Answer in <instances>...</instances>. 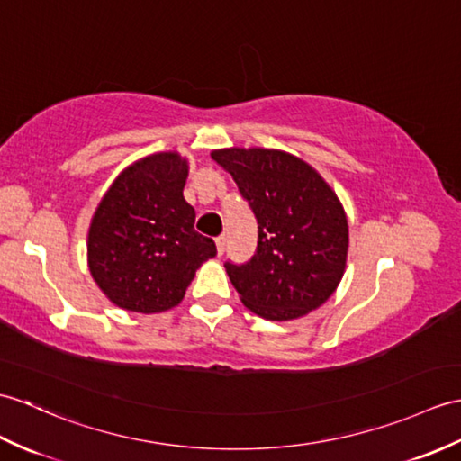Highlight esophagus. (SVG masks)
<instances>
[{"label":"esophagus","instance_id":"34e87169","mask_svg":"<svg viewBox=\"0 0 461 461\" xmlns=\"http://www.w3.org/2000/svg\"><path fill=\"white\" fill-rule=\"evenodd\" d=\"M226 245H228V238H226V235H220V238H216L218 255H223V251H226Z\"/></svg>","mask_w":461,"mask_h":461}]
</instances>
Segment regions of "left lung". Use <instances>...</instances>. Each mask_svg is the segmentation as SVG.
<instances>
[{"mask_svg":"<svg viewBox=\"0 0 461 461\" xmlns=\"http://www.w3.org/2000/svg\"><path fill=\"white\" fill-rule=\"evenodd\" d=\"M212 158L233 176L259 223L249 263H226L253 314L286 322L334 294L346 271L349 230L344 206L316 168L291 153L228 147Z\"/></svg>","mask_w":461,"mask_h":461,"instance_id":"8db88e82","label":"left lung"}]
</instances>
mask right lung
<instances>
[{"instance_id": "right-lung-1", "label": "right lung", "mask_w": 461, "mask_h": 461, "mask_svg": "<svg viewBox=\"0 0 461 461\" xmlns=\"http://www.w3.org/2000/svg\"><path fill=\"white\" fill-rule=\"evenodd\" d=\"M188 160L153 153L123 168L95 208L88 269L110 303L157 314L180 304L216 243L194 230L196 212L182 196Z\"/></svg>"}]
</instances>
